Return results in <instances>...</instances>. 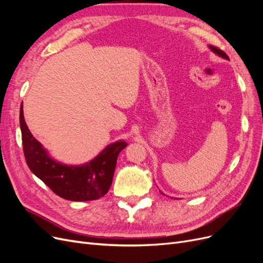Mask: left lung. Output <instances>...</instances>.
Here are the masks:
<instances>
[{"label":"left lung","mask_w":263,"mask_h":263,"mask_svg":"<svg viewBox=\"0 0 263 263\" xmlns=\"http://www.w3.org/2000/svg\"><path fill=\"white\" fill-rule=\"evenodd\" d=\"M210 47V49L215 53V54H217L218 57H221V58H224V59H226V60H229V58H228V55L224 52V51H221L220 49H218V48H216V47H214V46H209ZM162 193V192H161ZM163 194V193H162Z\"/></svg>","instance_id":"8db88e82"}]
</instances>
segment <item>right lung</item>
<instances>
[{"label": "right lung", "instance_id": "obj_1", "mask_svg": "<svg viewBox=\"0 0 263 263\" xmlns=\"http://www.w3.org/2000/svg\"><path fill=\"white\" fill-rule=\"evenodd\" d=\"M20 126L24 155L28 168L60 197L69 201H92L104 196L112 184L117 157L127 146L124 140L107 145L89 162L71 165L53 159L29 132L24 119L23 103Z\"/></svg>", "mask_w": 263, "mask_h": 263}]
</instances>
